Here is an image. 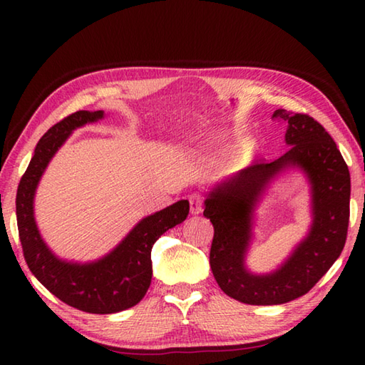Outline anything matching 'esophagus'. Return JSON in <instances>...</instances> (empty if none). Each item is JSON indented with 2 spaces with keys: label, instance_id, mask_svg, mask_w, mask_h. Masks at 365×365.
Wrapping results in <instances>:
<instances>
[{
  "label": "esophagus",
  "instance_id": "34e87169",
  "mask_svg": "<svg viewBox=\"0 0 365 365\" xmlns=\"http://www.w3.org/2000/svg\"><path fill=\"white\" fill-rule=\"evenodd\" d=\"M190 212L192 215H199L200 212H202V196L200 195L190 196Z\"/></svg>",
  "mask_w": 365,
  "mask_h": 365
}]
</instances>
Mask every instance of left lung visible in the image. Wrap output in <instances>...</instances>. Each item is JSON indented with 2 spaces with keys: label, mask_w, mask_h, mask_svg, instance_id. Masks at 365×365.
<instances>
[{
  "label": "left lung",
  "mask_w": 365,
  "mask_h": 365,
  "mask_svg": "<svg viewBox=\"0 0 365 365\" xmlns=\"http://www.w3.org/2000/svg\"><path fill=\"white\" fill-rule=\"evenodd\" d=\"M287 123L289 149L218 182L208 191L204 216L215 235L210 267L227 297L245 304H284L306 294L332 267L346 240L350 220V170L336 143L307 114L276 110ZM299 170L312 190L313 222L307 237L269 274H252L245 255L253 237L255 210L269 185L287 170Z\"/></svg>",
  "instance_id": "left-lung-1"
}]
</instances>
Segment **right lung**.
Segmentation results:
<instances>
[{"mask_svg":"<svg viewBox=\"0 0 365 365\" xmlns=\"http://www.w3.org/2000/svg\"><path fill=\"white\" fill-rule=\"evenodd\" d=\"M105 113L76 111L53 125L37 143L23 174L15 207L25 260L37 281L66 304L89 314H115L136 306L152 281V246L166 230L187 220L188 200L145 216L103 257L75 262L58 257L37 227L34 197L51 158L76 128L102 120Z\"/></svg>","mask_w":365,"mask_h":365,"instance_id":"obj_1","label":"right lung"}]
</instances>
